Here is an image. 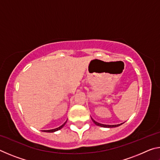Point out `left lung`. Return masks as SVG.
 Masks as SVG:
<instances>
[{"label": "left lung", "mask_w": 160, "mask_h": 160, "mask_svg": "<svg viewBox=\"0 0 160 160\" xmlns=\"http://www.w3.org/2000/svg\"><path fill=\"white\" fill-rule=\"evenodd\" d=\"M91 118H92V121L94 122V123L95 124V125L98 126L103 127V128H115V127H118L120 125H121V124H123V123H121V124H117V125H105V124H102V123H99L98 122H97V121H94L92 117H91Z\"/></svg>", "instance_id": "left-lung-1"}]
</instances>
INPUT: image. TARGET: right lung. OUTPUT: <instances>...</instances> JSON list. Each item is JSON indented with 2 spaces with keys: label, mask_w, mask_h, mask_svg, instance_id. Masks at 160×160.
I'll return each mask as SVG.
<instances>
[{
  "label": "right lung",
  "mask_w": 160,
  "mask_h": 160,
  "mask_svg": "<svg viewBox=\"0 0 160 160\" xmlns=\"http://www.w3.org/2000/svg\"><path fill=\"white\" fill-rule=\"evenodd\" d=\"M66 122H67V121L63 124V125H61V126H59V127H58V128H56L51 129V130H44V131H42L47 132H56V131H58V130H60V129H61L62 128H63V127L65 126V124H66Z\"/></svg>",
  "instance_id": "1"
}]
</instances>
